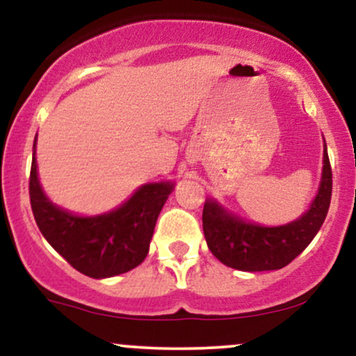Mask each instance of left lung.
Wrapping results in <instances>:
<instances>
[{
    "instance_id": "1",
    "label": "left lung",
    "mask_w": 356,
    "mask_h": 356,
    "mask_svg": "<svg viewBox=\"0 0 356 356\" xmlns=\"http://www.w3.org/2000/svg\"><path fill=\"white\" fill-rule=\"evenodd\" d=\"M332 165L323 150V174L316 197L306 214L277 227L244 222L216 201H206L202 229L207 246L222 264L239 271H273L291 263L312 243L328 214L332 201Z\"/></svg>"
}]
</instances>
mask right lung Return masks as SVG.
Masks as SVG:
<instances>
[{
  "mask_svg": "<svg viewBox=\"0 0 356 356\" xmlns=\"http://www.w3.org/2000/svg\"><path fill=\"white\" fill-rule=\"evenodd\" d=\"M35 144L30 202L43 238L76 271L95 280L137 268L149 252L155 222L174 184H145L118 209L95 218H80L56 207L43 194L36 174Z\"/></svg>",
  "mask_w": 356,
  "mask_h": 356,
  "instance_id": "add662e5",
  "label": "right lung"
}]
</instances>
